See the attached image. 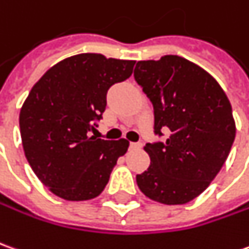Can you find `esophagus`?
Segmentation results:
<instances>
[{
	"instance_id": "obj_1",
	"label": "esophagus",
	"mask_w": 249,
	"mask_h": 249,
	"mask_svg": "<svg viewBox=\"0 0 249 249\" xmlns=\"http://www.w3.org/2000/svg\"><path fill=\"white\" fill-rule=\"evenodd\" d=\"M129 147L132 149H133V148H140V147H142V142H130Z\"/></svg>"
}]
</instances>
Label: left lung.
Segmentation results:
<instances>
[{"label":"left lung","instance_id":"8db88e82","mask_svg":"<svg viewBox=\"0 0 249 249\" xmlns=\"http://www.w3.org/2000/svg\"><path fill=\"white\" fill-rule=\"evenodd\" d=\"M135 81L154 107V132L166 142H147L151 164L136 175L139 189L164 205H183L220 173L232 148V107L213 76L177 55L140 60Z\"/></svg>","mask_w":249,"mask_h":249}]
</instances>
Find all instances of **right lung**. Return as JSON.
I'll list each match as a JSON object with an SVG mask.
<instances>
[{"label":"right lung","instance_id":"1","mask_svg":"<svg viewBox=\"0 0 249 249\" xmlns=\"http://www.w3.org/2000/svg\"><path fill=\"white\" fill-rule=\"evenodd\" d=\"M135 60L79 53L52 66L35 83L20 112L29 166L67 201L100 196L129 142L90 136L107 107V93L132 75Z\"/></svg>","mask_w":249,"mask_h":249}]
</instances>
